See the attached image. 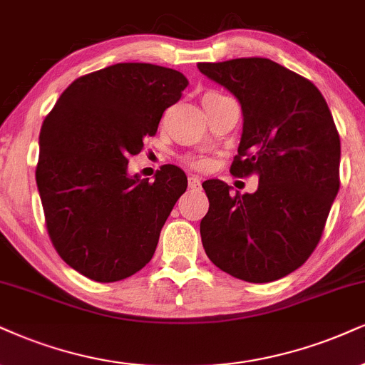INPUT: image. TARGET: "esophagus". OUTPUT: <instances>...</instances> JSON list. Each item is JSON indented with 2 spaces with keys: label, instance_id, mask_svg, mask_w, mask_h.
Segmentation results:
<instances>
[{
  "label": "esophagus",
  "instance_id": "esophagus-1",
  "mask_svg": "<svg viewBox=\"0 0 365 365\" xmlns=\"http://www.w3.org/2000/svg\"><path fill=\"white\" fill-rule=\"evenodd\" d=\"M187 184H190V190L192 191H200L201 190V179L197 175H190L187 179Z\"/></svg>",
  "mask_w": 365,
  "mask_h": 365
}]
</instances>
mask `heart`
I'll return each instance as SVG.
<instances>
[{
	"instance_id": "1",
	"label": "heart",
	"mask_w": 365,
	"mask_h": 365,
	"mask_svg": "<svg viewBox=\"0 0 365 365\" xmlns=\"http://www.w3.org/2000/svg\"><path fill=\"white\" fill-rule=\"evenodd\" d=\"M215 96H220V93L208 91L203 96V100H210V98H215ZM184 162H186L187 165H191V168L200 169V170L208 169L210 164H211V160L208 159V157H205V155H186V157H184Z\"/></svg>"
}]
</instances>
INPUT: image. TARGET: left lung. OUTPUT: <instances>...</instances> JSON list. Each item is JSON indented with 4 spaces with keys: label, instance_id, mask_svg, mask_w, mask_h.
<instances>
[{
    "label": "left lung",
    "instance_id": "1",
    "mask_svg": "<svg viewBox=\"0 0 365 365\" xmlns=\"http://www.w3.org/2000/svg\"><path fill=\"white\" fill-rule=\"evenodd\" d=\"M197 69L235 94L244 111L232 175H259L254 195H230L218 179L203 182L210 200L200 225L205 252L242 281H276L317 249L339 192L334 116L312 81L271 58L200 62Z\"/></svg>",
    "mask_w": 365,
    "mask_h": 365
}]
</instances>
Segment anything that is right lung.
<instances>
[{
    "label": "right lung",
    "mask_w": 365,
    "mask_h": 365,
    "mask_svg": "<svg viewBox=\"0 0 365 365\" xmlns=\"http://www.w3.org/2000/svg\"><path fill=\"white\" fill-rule=\"evenodd\" d=\"M187 84L169 67L121 62L81 76L45 116L35 169L45 227L83 276L115 282L150 262L187 178L165 164L148 182L127 165Z\"/></svg>",
    "instance_id": "1"
}]
</instances>
